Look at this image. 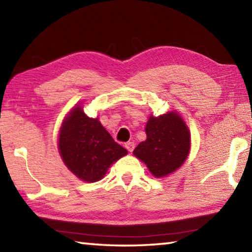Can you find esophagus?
Returning a JSON list of instances; mask_svg holds the SVG:
<instances>
[{"label":"esophagus","mask_w":252,"mask_h":252,"mask_svg":"<svg viewBox=\"0 0 252 252\" xmlns=\"http://www.w3.org/2000/svg\"><path fill=\"white\" fill-rule=\"evenodd\" d=\"M126 148L127 151L132 152V151H133V149H134V143L133 142H126Z\"/></svg>","instance_id":"1"}]
</instances>
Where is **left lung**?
I'll return each mask as SVG.
<instances>
[{"label":"left lung","mask_w":252,"mask_h":252,"mask_svg":"<svg viewBox=\"0 0 252 252\" xmlns=\"http://www.w3.org/2000/svg\"><path fill=\"white\" fill-rule=\"evenodd\" d=\"M146 133L147 140L139 143L133 155L153 176L165 177L181 167L190 151V132L178 113L150 117Z\"/></svg>","instance_id":"obj_1"}]
</instances>
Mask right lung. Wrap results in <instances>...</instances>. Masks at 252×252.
Returning a JSON list of instances; mask_svg holds the SVG:
<instances>
[{"label": "right lung", "mask_w": 252, "mask_h": 252, "mask_svg": "<svg viewBox=\"0 0 252 252\" xmlns=\"http://www.w3.org/2000/svg\"><path fill=\"white\" fill-rule=\"evenodd\" d=\"M59 150L67 169L85 182L99 181L113 162L127 153L99 120L89 118L81 106L72 110L63 123Z\"/></svg>", "instance_id": "1"}]
</instances>
